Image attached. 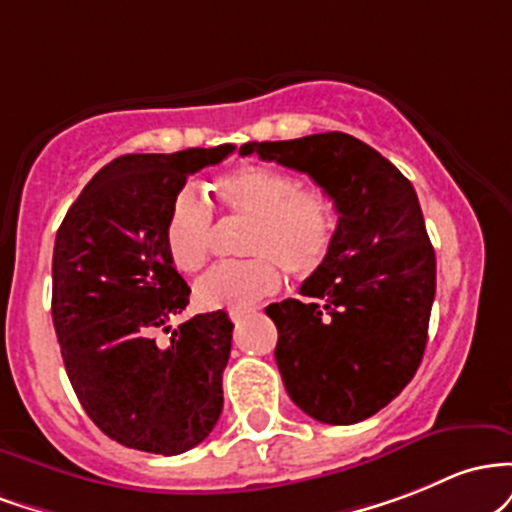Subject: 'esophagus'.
I'll list each match as a JSON object with an SVG mask.
<instances>
[{
    "label": "esophagus",
    "instance_id": "34e87169",
    "mask_svg": "<svg viewBox=\"0 0 512 512\" xmlns=\"http://www.w3.org/2000/svg\"><path fill=\"white\" fill-rule=\"evenodd\" d=\"M229 319H232L234 321V324H241V321H244V314H229Z\"/></svg>",
    "mask_w": 512,
    "mask_h": 512
}]
</instances>
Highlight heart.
<instances>
[{
	"instance_id": "heart-1",
	"label": "heart",
	"mask_w": 512,
	"mask_h": 512,
	"mask_svg": "<svg viewBox=\"0 0 512 512\" xmlns=\"http://www.w3.org/2000/svg\"><path fill=\"white\" fill-rule=\"evenodd\" d=\"M215 203L227 215L249 220L244 237L246 261L222 263L195 283V302L203 309L241 314L275 295L283 285L280 266L309 278L331 256L338 212L319 186H300L295 174L271 164H241L215 181ZM215 244L210 205L186 186L171 200L164 246L176 271L195 273Z\"/></svg>"
}]
</instances>
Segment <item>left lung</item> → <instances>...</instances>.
<instances>
[{
  "instance_id": "obj_1",
  "label": "left lung",
  "mask_w": 512,
  "mask_h": 512,
  "mask_svg": "<svg viewBox=\"0 0 512 512\" xmlns=\"http://www.w3.org/2000/svg\"><path fill=\"white\" fill-rule=\"evenodd\" d=\"M239 154L302 171L336 205L331 256L302 283L304 300L273 302L266 314L290 399L329 426L365 421L411 382L428 343L435 251L418 195L346 132L246 142Z\"/></svg>"
}]
</instances>
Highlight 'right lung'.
<instances>
[{
  "label": "right lung",
  "instance_id": "obj_1",
  "mask_svg": "<svg viewBox=\"0 0 512 512\" xmlns=\"http://www.w3.org/2000/svg\"><path fill=\"white\" fill-rule=\"evenodd\" d=\"M234 145L125 154L94 176L55 237L53 324L79 404L132 450L181 455L222 413L232 329L225 312L171 329L191 287L169 261L164 225L188 176ZM172 336L166 342L158 331Z\"/></svg>",
  "mask_w": 512,
  "mask_h": 512
}]
</instances>
